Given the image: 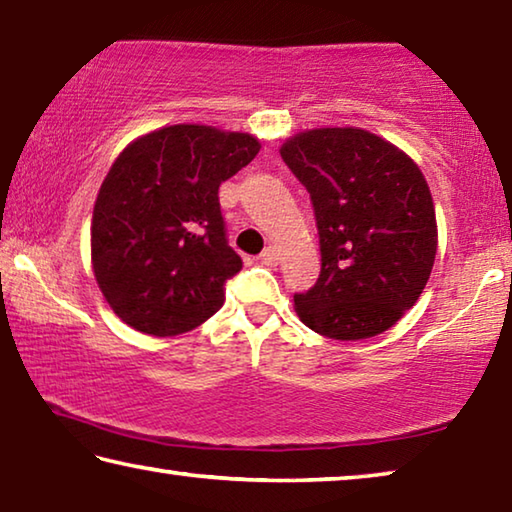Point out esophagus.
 Instances as JSON below:
<instances>
[{
	"instance_id": "esophagus-1",
	"label": "esophagus",
	"mask_w": 512,
	"mask_h": 512,
	"mask_svg": "<svg viewBox=\"0 0 512 512\" xmlns=\"http://www.w3.org/2000/svg\"><path fill=\"white\" fill-rule=\"evenodd\" d=\"M259 259H262V264H266V266H275L280 255H277V250L273 246H268V248H264V253L259 255Z\"/></svg>"
}]
</instances>
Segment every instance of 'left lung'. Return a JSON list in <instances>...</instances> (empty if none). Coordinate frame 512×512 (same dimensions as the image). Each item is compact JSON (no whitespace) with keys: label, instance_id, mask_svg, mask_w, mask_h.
<instances>
[{"label":"left lung","instance_id":"8db88e82","mask_svg":"<svg viewBox=\"0 0 512 512\" xmlns=\"http://www.w3.org/2000/svg\"><path fill=\"white\" fill-rule=\"evenodd\" d=\"M280 155L314 203L323 262L314 287L293 296L298 318L336 341L386 332L418 302L436 259V207L420 167L354 126L302 131Z\"/></svg>","mask_w":512,"mask_h":512}]
</instances>
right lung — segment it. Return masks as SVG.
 Returning <instances> with one entry per match:
<instances>
[{
	"instance_id": "obj_1",
	"label": "right lung",
	"mask_w": 512,
	"mask_h": 512,
	"mask_svg": "<svg viewBox=\"0 0 512 512\" xmlns=\"http://www.w3.org/2000/svg\"><path fill=\"white\" fill-rule=\"evenodd\" d=\"M259 149L250 133L176 124L117 155L94 203L90 241L99 289L126 325L176 336L221 309L241 257L225 239L219 187Z\"/></svg>"
}]
</instances>
